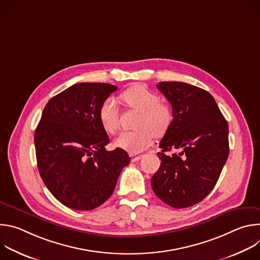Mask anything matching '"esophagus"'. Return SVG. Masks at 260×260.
I'll return each instance as SVG.
<instances>
[{"mask_svg": "<svg viewBox=\"0 0 260 260\" xmlns=\"http://www.w3.org/2000/svg\"><path fill=\"white\" fill-rule=\"evenodd\" d=\"M131 157H132V161H138L143 157V155L142 154H131Z\"/></svg>", "mask_w": 260, "mask_h": 260, "instance_id": "obj_1", "label": "esophagus"}]
</instances>
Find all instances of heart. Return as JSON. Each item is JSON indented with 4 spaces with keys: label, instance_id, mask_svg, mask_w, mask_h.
<instances>
[{
    "label": "heart",
    "instance_id": "b5f03b06",
    "mask_svg": "<svg viewBox=\"0 0 260 260\" xmlns=\"http://www.w3.org/2000/svg\"><path fill=\"white\" fill-rule=\"evenodd\" d=\"M120 99L124 104L140 112L136 131L122 133L116 145L131 153L145 150L152 142L153 136L162 137L171 128L174 121L172 109L160 102L159 96L148 88L137 85L123 91ZM103 128L110 135H115L120 127V109L115 99L105 100L99 111Z\"/></svg>",
    "mask_w": 260,
    "mask_h": 260
}]
</instances>
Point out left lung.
I'll list each match as a JSON object with an SVG mask.
<instances>
[{"label":"left lung","instance_id":"left-lung-1","mask_svg":"<svg viewBox=\"0 0 260 260\" xmlns=\"http://www.w3.org/2000/svg\"><path fill=\"white\" fill-rule=\"evenodd\" d=\"M156 87L171 103L174 121L159 143L161 162L151 187L167 205L188 208L215 187L230 153L229 124L205 89L176 81ZM174 149L180 153L165 154Z\"/></svg>","mask_w":260,"mask_h":260}]
</instances>
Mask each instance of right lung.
Wrapping results in <instances>:
<instances>
[{"label":"right lung","instance_id":"add662e5","mask_svg":"<svg viewBox=\"0 0 260 260\" xmlns=\"http://www.w3.org/2000/svg\"><path fill=\"white\" fill-rule=\"evenodd\" d=\"M117 89L108 83L74 84L46 104L35 132L40 176L52 196L68 208L88 211L113 193L131 157L110 142L99 111Z\"/></svg>","mask_w":260,"mask_h":260}]
</instances>
